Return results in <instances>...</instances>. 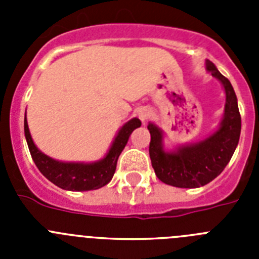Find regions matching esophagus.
<instances>
[{"label":"esophagus","mask_w":259,"mask_h":259,"mask_svg":"<svg viewBox=\"0 0 259 259\" xmlns=\"http://www.w3.org/2000/svg\"><path fill=\"white\" fill-rule=\"evenodd\" d=\"M150 116V111L148 109H141L140 111H139V118H140L141 122H146V119L149 118Z\"/></svg>","instance_id":"34e87169"}]
</instances>
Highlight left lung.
<instances>
[{
    "mask_svg": "<svg viewBox=\"0 0 259 259\" xmlns=\"http://www.w3.org/2000/svg\"><path fill=\"white\" fill-rule=\"evenodd\" d=\"M207 70L222 81L226 91L224 118L219 130L205 141L166 153L162 148V132L150 123L149 155L155 175L161 182L178 188H198L214 180L227 166L236 149L241 131L237 98L230 80L207 61Z\"/></svg>",
    "mask_w": 259,
    "mask_h": 259,
    "instance_id": "1",
    "label": "left lung"
}]
</instances>
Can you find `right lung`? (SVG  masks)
I'll list each match as a JSON object with an SVG mask.
<instances>
[{"label": "right lung", "mask_w": 259, "mask_h": 259, "mask_svg": "<svg viewBox=\"0 0 259 259\" xmlns=\"http://www.w3.org/2000/svg\"><path fill=\"white\" fill-rule=\"evenodd\" d=\"M140 125L141 122L137 118L125 123L120 128L106 157L95 163H63V162L54 161L44 153H41L32 141L26 118H24V134H26L32 159L40 172L48 180H50L59 188L67 189V191H93V189L101 188L113 179L116 162L122 150L124 149L128 137L135 128Z\"/></svg>", "instance_id": "right-lung-1"}]
</instances>
